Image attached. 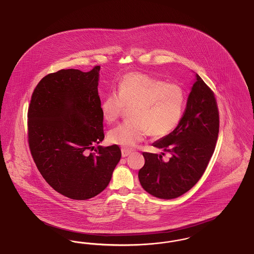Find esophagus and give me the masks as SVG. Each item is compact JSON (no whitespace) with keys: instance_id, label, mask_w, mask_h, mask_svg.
Here are the masks:
<instances>
[{"instance_id":"1","label":"esophagus","mask_w":254,"mask_h":254,"mask_svg":"<svg viewBox=\"0 0 254 254\" xmlns=\"http://www.w3.org/2000/svg\"><path fill=\"white\" fill-rule=\"evenodd\" d=\"M122 157H127V156H128L130 153H131V151L130 150H128V149H126V148H122Z\"/></svg>"}]
</instances>
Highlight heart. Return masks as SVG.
<instances>
[{
	"label": "heart",
	"instance_id": "b5f03b06",
	"mask_svg": "<svg viewBox=\"0 0 254 254\" xmlns=\"http://www.w3.org/2000/svg\"><path fill=\"white\" fill-rule=\"evenodd\" d=\"M186 106L182 86L168 84L144 73H128L122 77L117 93L104 97L101 111L109 123L116 121L125 107L130 108V118L109 132L110 143L132 148L150 133L165 136L179 124Z\"/></svg>",
	"mask_w": 254,
	"mask_h": 254
}]
</instances>
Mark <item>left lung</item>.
Returning a JSON list of instances; mask_svg holds the SVG:
<instances>
[{
    "label": "left lung",
    "mask_w": 254,
    "mask_h": 254,
    "mask_svg": "<svg viewBox=\"0 0 254 254\" xmlns=\"http://www.w3.org/2000/svg\"><path fill=\"white\" fill-rule=\"evenodd\" d=\"M219 133L217 103L211 89L196 73L187 108L176 128L152 145L171 155L144 152L139 170L141 186L160 199H174L189 191L204 174Z\"/></svg>",
    "instance_id": "obj_1"
}]
</instances>
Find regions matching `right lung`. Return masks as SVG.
<instances>
[{"instance_id": "obj_1", "label": "right lung", "mask_w": 254, "mask_h": 254, "mask_svg": "<svg viewBox=\"0 0 254 254\" xmlns=\"http://www.w3.org/2000/svg\"><path fill=\"white\" fill-rule=\"evenodd\" d=\"M97 65L88 72L62 69L37 85L28 108V143L44 179L74 200L101 193L121 159L117 145H98L104 138Z\"/></svg>"}]
</instances>
